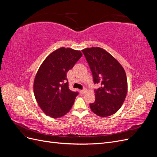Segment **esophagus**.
<instances>
[{"instance_id":"esophagus-1","label":"esophagus","mask_w":157,"mask_h":157,"mask_svg":"<svg viewBox=\"0 0 157 157\" xmlns=\"http://www.w3.org/2000/svg\"><path fill=\"white\" fill-rule=\"evenodd\" d=\"M86 89L84 88V89H83V90H80L79 92H80V93L81 94H84L85 92H86Z\"/></svg>"}]
</instances>
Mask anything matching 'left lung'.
Masks as SVG:
<instances>
[{"mask_svg": "<svg viewBox=\"0 0 157 157\" xmlns=\"http://www.w3.org/2000/svg\"><path fill=\"white\" fill-rule=\"evenodd\" d=\"M89 65L94 84L96 99L90 103L91 110L99 117L111 116L117 112L126 96L128 84L124 69L107 51L99 47L82 50Z\"/></svg>", "mask_w": 157, "mask_h": 157, "instance_id": "8db88e82", "label": "left lung"}]
</instances>
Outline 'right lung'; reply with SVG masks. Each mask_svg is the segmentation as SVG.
Instances as JSON below:
<instances>
[{
  "instance_id": "obj_1",
  "label": "right lung",
  "mask_w": 157,
  "mask_h": 157,
  "mask_svg": "<svg viewBox=\"0 0 157 157\" xmlns=\"http://www.w3.org/2000/svg\"><path fill=\"white\" fill-rule=\"evenodd\" d=\"M82 56L80 51L61 48L51 53L40 65L33 89L36 100L46 115L59 118L72 107L78 92L69 88L67 73Z\"/></svg>"
}]
</instances>
